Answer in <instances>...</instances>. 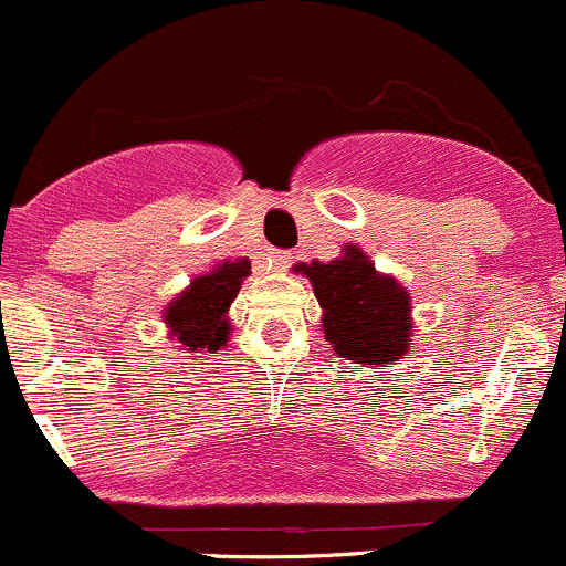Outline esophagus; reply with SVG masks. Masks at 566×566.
Masks as SVG:
<instances>
[{
    "label": "esophagus",
    "mask_w": 566,
    "mask_h": 566,
    "mask_svg": "<svg viewBox=\"0 0 566 566\" xmlns=\"http://www.w3.org/2000/svg\"><path fill=\"white\" fill-rule=\"evenodd\" d=\"M291 264L289 250H272L270 253V270H285Z\"/></svg>",
    "instance_id": "34e87169"
}]
</instances>
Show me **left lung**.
Returning <instances> with one entry per match:
<instances>
[{
	"mask_svg": "<svg viewBox=\"0 0 566 566\" xmlns=\"http://www.w3.org/2000/svg\"><path fill=\"white\" fill-rule=\"evenodd\" d=\"M311 277L313 294L324 307V335L332 352L357 365L389 368L406 359L411 337L409 294L392 277L378 275L376 266L354 244L343 259L300 264Z\"/></svg>",
	"mask_w": 566,
	"mask_h": 566,
	"instance_id": "obj_1",
	"label": "left lung"
}]
</instances>
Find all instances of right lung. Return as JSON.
Here are the masks:
<instances>
[{
	"label": "right lung",
	"instance_id": "obj_1",
	"mask_svg": "<svg viewBox=\"0 0 566 566\" xmlns=\"http://www.w3.org/2000/svg\"><path fill=\"white\" fill-rule=\"evenodd\" d=\"M248 259L226 261L209 275L196 277L190 289L179 294L166 311V324L171 326V335L182 343L188 352L218 354L229 340V318L226 311L231 307L234 296L240 294V285L248 277Z\"/></svg>",
	"mask_w": 566,
	"mask_h": 566
}]
</instances>
